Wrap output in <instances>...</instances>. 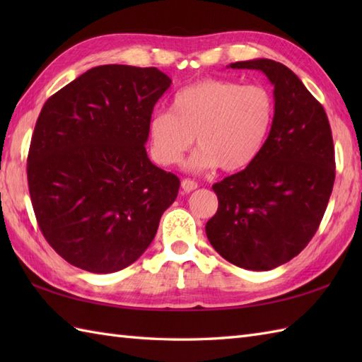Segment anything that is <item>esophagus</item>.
<instances>
[{"label":"esophagus","mask_w":362,"mask_h":362,"mask_svg":"<svg viewBox=\"0 0 362 362\" xmlns=\"http://www.w3.org/2000/svg\"><path fill=\"white\" fill-rule=\"evenodd\" d=\"M197 187H199L197 182H194V180H191V179H183L182 180L183 193H191V191H194Z\"/></svg>","instance_id":"esophagus-1"}]
</instances>
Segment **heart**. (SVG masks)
Here are the masks:
<instances>
[{
	"label": "heart",
	"mask_w": 362,
	"mask_h": 362,
	"mask_svg": "<svg viewBox=\"0 0 362 362\" xmlns=\"http://www.w3.org/2000/svg\"><path fill=\"white\" fill-rule=\"evenodd\" d=\"M275 119V101L263 86H243L230 79H204L177 91L171 109L149 119L151 153L161 166L180 163L194 143L199 149L187 161L191 171L221 165L240 171L263 152Z\"/></svg>",
	"instance_id": "obj_1"
}]
</instances>
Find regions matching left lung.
I'll use <instances>...</instances> for the list:
<instances>
[{"label": "left lung", "mask_w": 362, "mask_h": 362, "mask_svg": "<svg viewBox=\"0 0 362 362\" xmlns=\"http://www.w3.org/2000/svg\"><path fill=\"white\" fill-rule=\"evenodd\" d=\"M274 86L275 119L259 157L213 185L219 206L206 222L213 249L249 271H271L302 252L333 191L334 146L324 107L288 66L271 59L230 64Z\"/></svg>", "instance_id": "left-lung-1"}]
</instances>
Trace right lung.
Instances as JSON below:
<instances>
[{
  "label": "right lung",
  "mask_w": 362,
  "mask_h": 362,
  "mask_svg": "<svg viewBox=\"0 0 362 362\" xmlns=\"http://www.w3.org/2000/svg\"><path fill=\"white\" fill-rule=\"evenodd\" d=\"M171 86L157 68L95 66L45 103L28 153L30 202L45 240L93 274L149 247L180 180L146 153L153 105Z\"/></svg>",
  "instance_id": "right-lung-1"
}]
</instances>
